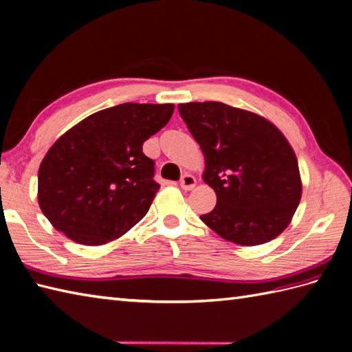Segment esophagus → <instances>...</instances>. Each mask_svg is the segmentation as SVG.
<instances>
[{"instance_id": "esophagus-1", "label": "esophagus", "mask_w": 352, "mask_h": 352, "mask_svg": "<svg viewBox=\"0 0 352 352\" xmlns=\"http://www.w3.org/2000/svg\"><path fill=\"white\" fill-rule=\"evenodd\" d=\"M195 184H197L195 177L192 175H188V173H185L181 177V182H179V185H181V188H182V190H185V191L192 190V188L195 186Z\"/></svg>"}]
</instances>
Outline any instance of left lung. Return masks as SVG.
<instances>
[{
	"mask_svg": "<svg viewBox=\"0 0 352 352\" xmlns=\"http://www.w3.org/2000/svg\"><path fill=\"white\" fill-rule=\"evenodd\" d=\"M177 109L204 153V182L217 192V206L200 219L243 246L279 236L302 197L297 158L284 134L267 119L224 102Z\"/></svg>",
	"mask_w": 352,
	"mask_h": 352,
	"instance_id": "left-lung-1",
	"label": "left lung"
}]
</instances>
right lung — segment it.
<instances>
[{
    "instance_id": "add662e5",
    "label": "right lung",
    "mask_w": 352,
    "mask_h": 352,
    "mask_svg": "<svg viewBox=\"0 0 352 352\" xmlns=\"http://www.w3.org/2000/svg\"><path fill=\"white\" fill-rule=\"evenodd\" d=\"M173 104L124 102L83 119L54 143L38 170V204L58 231L97 246L121 237L149 210L160 184L143 143Z\"/></svg>"
}]
</instances>
